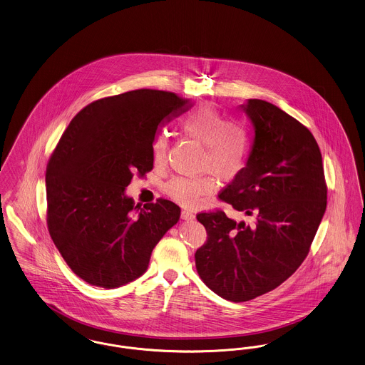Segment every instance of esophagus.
Here are the masks:
<instances>
[{"label":"esophagus","mask_w":365,"mask_h":365,"mask_svg":"<svg viewBox=\"0 0 365 365\" xmlns=\"http://www.w3.org/2000/svg\"><path fill=\"white\" fill-rule=\"evenodd\" d=\"M181 218L184 221H192V220H195V214L190 212L188 210H184V211H181Z\"/></svg>","instance_id":"esophagus-1"}]
</instances>
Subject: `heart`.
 Wrapping results in <instances>:
<instances>
[{
  "label": "heart",
  "mask_w": 365,
  "mask_h": 365,
  "mask_svg": "<svg viewBox=\"0 0 365 365\" xmlns=\"http://www.w3.org/2000/svg\"><path fill=\"white\" fill-rule=\"evenodd\" d=\"M178 128L182 135L205 145L202 169L217 175L221 181L230 182L245 170L252 150V139L247 128L235 121H227L212 106H200L185 114ZM151 155L155 165L166 160L168 139L158 135L153 145ZM212 175L200 177H175L166 184L168 195L178 205L196 206L205 196L217 188Z\"/></svg>",
  "instance_id": "1"
}]
</instances>
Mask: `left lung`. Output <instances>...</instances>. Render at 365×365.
<instances>
[{
	"label": "left lung",
	"instance_id": "left-lung-1",
	"mask_svg": "<svg viewBox=\"0 0 365 365\" xmlns=\"http://www.w3.org/2000/svg\"><path fill=\"white\" fill-rule=\"evenodd\" d=\"M240 108L254 127L251 157L220 199L255 222L197 214L208 237L195 254L202 281L235 302L271 292L300 267L327 206L322 154L308 128L262 99Z\"/></svg>",
	"mask_w": 365,
	"mask_h": 365
}]
</instances>
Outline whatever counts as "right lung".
Returning <instances> with one entry per match:
<instances>
[{
	"label": "right lung",
	"mask_w": 365,
	"mask_h": 365,
	"mask_svg": "<svg viewBox=\"0 0 365 365\" xmlns=\"http://www.w3.org/2000/svg\"><path fill=\"white\" fill-rule=\"evenodd\" d=\"M190 108L175 93L135 90L87 105L65 129L46 172L48 232L66 264L90 285L114 289L139 278L178 222L173 202L140 208L125 188L135 173L153 170L159 127Z\"/></svg>",
	"instance_id": "add662e5"
}]
</instances>
